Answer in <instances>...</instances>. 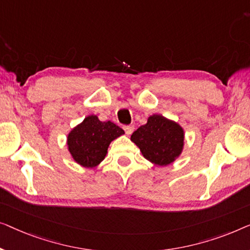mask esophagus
Instances as JSON below:
<instances>
[{"mask_svg": "<svg viewBox=\"0 0 250 250\" xmlns=\"http://www.w3.org/2000/svg\"><path fill=\"white\" fill-rule=\"evenodd\" d=\"M124 129H125V131L126 135H131L132 131H133V129H135V126H133V125H125Z\"/></svg>", "mask_w": 250, "mask_h": 250, "instance_id": "esophagus-1", "label": "esophagus"}]
</instances>
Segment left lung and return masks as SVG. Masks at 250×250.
<instances>
[{"mask_svg": "<svg viewBox=\"0 0 250 250\" xmlns=\"http://www.w3.org/2000/svg\"><path fill=\"white\" fill-rule=\"evenodd\" d=\"M140 152L154 164L167 165L180 155L184 146V130L178 124L154 114L146 125L131 135Z\"/></svg>", "mask_w": 250, "mask_h": 250, "instance_id": "left-lung-1", "label": "left lung"}]
</instances>
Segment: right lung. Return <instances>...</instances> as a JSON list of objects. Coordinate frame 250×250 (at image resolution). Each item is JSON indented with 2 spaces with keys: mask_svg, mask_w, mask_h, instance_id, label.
<instances>
[{
  "mask_svg": "<svg viewBox=\"0 0 250 250\" xmlns=\"http://www.w3.org/2000/svg\"><path fill=\"white\" fill-rule=\"evenodd\" d=\"M124 133L113 122H102L96 115H89L69 133V150L77 163L94 167L104 160L112 140Z\"/></svg>",
  "mask_w": 250,
  "mask_h": 250,
  "instance_id": "add662e5",
  "label": "right lung"
}]
</instances>
